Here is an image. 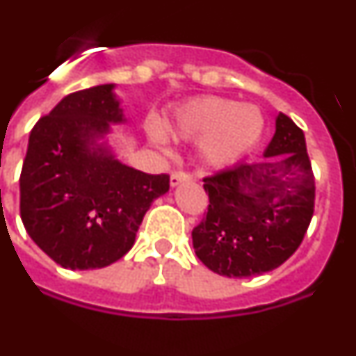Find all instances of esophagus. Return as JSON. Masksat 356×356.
<instances>
[{"label":"esophagus","mask_w":356,"mask_h":356,"mask_svg":"<svg viewBox=\"0 0 356 356\" xmlns=\"http://www.w3.org/2000/svg\"><path fill=\"white\" fill-rule=\"evenodd\" d=\"M191 174L189 172H184V170H179V172H174V174L170 175V186H179L181 182H189L191 181Z\"/></svg>","instance_id":"obj_1"}]
</instances>
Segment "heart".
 <instances>
[{"instance_id":"obj_1","label":"heart","mask_w":356,"mask_h":356,"mask_svg":"<svg viewBox=\"0 0 356 356\" xmlns=\"http://www.w3.org/2000/svg\"><path fill=\"white\" fill-rule=\"evenodd\" d=\"M167 129L177 139L203 137V160L212 167H226L257 144L264 130V118L255 106L202 95L179 106ZM151 134L154 140L163 143L160 130L153 129Z\"/></svg>"}]
</instances>
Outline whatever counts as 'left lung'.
I'll list each match as a JSON object with an SVG mask.
<instances>
[{
	"mask_svg": "<svg viewBox=\"0 0 356 356\" xmlns=\"http://www.w3.org/2000/svg\"><path fill=\"white\" fill-rule=\"evenodd\" d=\"M209 209L193 229L200 261L222 277H254L299 248L315 207V175L302 130L280 113L264 160L203 177Z\"/></svg>",
	"mask_w": 356,
	"mask_h": 356,
	"instance_id": "obj_1",
	"label": "left lung"
}]
</instances>
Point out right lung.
<instances>
[{
  "mask_svg": "<svg viewBox=\"0 0 356 356\" xmlns=\"http://www.w3.org/2000/svg\"><path fill=\"white\" fill-rule=\"evenodd\" d=\"M113 85L65 95L33 127L20 172V219L34 243L62 268L95 270L132 248L168 174L136 170L92 147L109 122H123Z\"/></svg>",
  "mask_w": 356,
  "mask_h": 356,
  "instance_id": "obj_1",
  "label": "right lung"
}]
</instances>
